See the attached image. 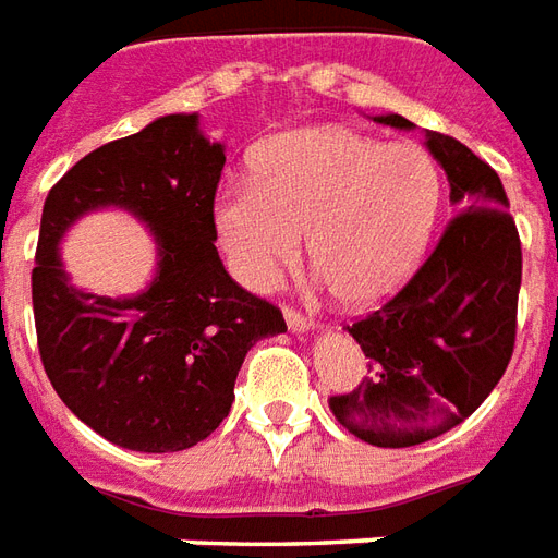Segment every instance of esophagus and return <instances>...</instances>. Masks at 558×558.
<instances>
[{"label": "esophagus", "instance_id": "34e87169", "mask_svg": "<svg viewBox=\"0 0 558 558\" xmlns=\"http://www.w3.org/2000/svg\"><path fill=\"white\" fill-rule=\"evenodd\" d=\"M283 316H287V326H290V331H311V328L316 326L314 316L302 314V311H295V307H287Z\"/></svg>", "mask_w": 558, "mask_h": 558}]
</instances>
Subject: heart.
<instances>
[{"mask_svg": "<svg viewBox=\"0 0 558 558\" xmlns=\"http://www.w3.org/2000/svg\"><path fill=\"white\" fill-rule=\"evenodd\" d=\"M442 179L421 146L323 128L275 140L254 182L218 196L215 223L232 266L256 290L307 254L343 304H371L407 283L430 242Z\"/></svg>", "mask_w": 558, "mask_h": 558, "instance_id": "1", "label": "heart"}]
</instances>
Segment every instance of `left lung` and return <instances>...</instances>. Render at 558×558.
I'll return each instance as SVG.
<instances>
[{
	"label": "left lung",
	"mask_w": 558,
	"mask_h": 558,
	"mask_svg": "<svg viewBox=\"0 0 558 558\" xmlns=\"http://www.w3.org/2000/svg\"><path fill=\"white\" fill-rule=\"evenodd\" d=\"M412 128L403 116H376ZM442 163L454 218L398 295L352 323L371 371L328 407L359 439L410 448L442 436L487 400L511 362L523 251L508 196L490 163L460 140L427 131Z\"/></svg>",
	"instance_id": "1"
}]
</instances>
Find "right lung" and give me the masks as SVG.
<instances>
[{
    "label": "right lung",
    "mask_w": 558,
    "mask_h": 558,
    "mask_svg": "<svg viewBox=\"0 0 558 558\" xmlns=\"http://www.w3.org/2000/svg\"><path fill=\"white\" fill-rule=\"evenodd\" d=\"M223 160L196 113L160 116L89 151L44 199L32 268L44 371L83 424L131 451L203 442L230 415L247 350L287 331L280 307L242 290L220 263L215 194ZM101 205L128 207L156 232L159 275L134 300L74 291L61 271L58 239Z\"/></svg>",
    "instance_id": "right-lung-1"
}]
</instances>
